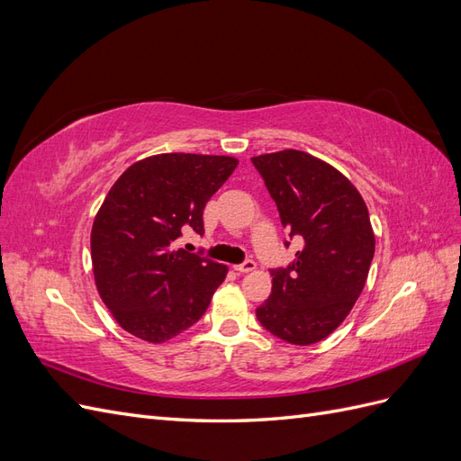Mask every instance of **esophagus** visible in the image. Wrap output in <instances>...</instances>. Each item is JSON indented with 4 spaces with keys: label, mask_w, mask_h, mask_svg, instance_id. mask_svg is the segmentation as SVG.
Instances as JSON below:
<instances>
[{
    "label": "esophagus",
    "mask_w": 461,
    "mask_h": 461,
    "mask_svg": "<svg viewBox=\"0 0 461 461\" xmlns=\"http://www.w3.org/2000/svg\"><path fill=\"white\" fill-rule=\"evenodd\" d=\"M234 271H239V273H252V271H256V261H254V259H246V261L240 263V265H234Z\"/></svg>",
    "instance_id": "obj_1"
}]
</instances>
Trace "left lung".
Here are the masks:
<instances>
[{"mask_svg": "<svg viewBox=\"0 0 461 461\" xmlns=\"http://www.w3.org/2000/svg\"><path fill=\"white\" fill-rule=\"evenodd\" d=\"M252 161L283 227L303 244L294 263L271 271V296L256 315L288 344L321 342L340 327L366 286L375 254L367 205L350 180L312 153L281 149Z\"/></svg>", "mask_w": 461, "mask_h": 461, "instance_id": "obj_1", "label": "left lung"}]
</instances>
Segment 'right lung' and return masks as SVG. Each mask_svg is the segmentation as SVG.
Returning <instances> with one entry per match:
<instances>
[{"instance_id":"obj_1","label":"right lung","mask_w":461,"mask_h":461,"mask_svg":"<svg viewBox=\"0 0 461 461\" xmlns=\"http://www.w3.org/2000/svg\"><path fill=\"white\" fill-rule=\"evenodd\" d=\"M239 165L230 156L159 153L132 163L97 209L95 288L117 323L161 344L205 313L229 267L175 248L186 227L203 232V207Z\"/></svg>"}]
</instances>
